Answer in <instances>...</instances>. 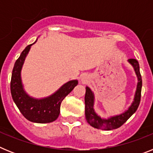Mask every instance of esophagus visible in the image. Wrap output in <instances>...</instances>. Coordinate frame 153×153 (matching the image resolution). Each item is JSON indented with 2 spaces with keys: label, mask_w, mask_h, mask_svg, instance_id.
<instances>
[{
  "label": "esophagus",
  "mask_w": 153,
  "mask_h": 153,
  "mask_svg": "<svg viewBox=\"0 0 153 153\" xmlns=\"http://www.w3.org/2000/svg\"><path fill=\"white\" fill-rule=\"evenodd\" d=\"M88 76H87V75H86V74H83V75H81L80 76V80L82 83H86L87 81H88Z\"/></svg>",
  "instance_id": "obj_1"
}]
</instances>
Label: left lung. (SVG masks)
Listing matches in <instances>:
<instances>
[{
  "mask_svg": "<svg viewBox=\"0 0 153 153\" xmlns=\"http://www.w3.org/2000/svg\"><path fill=\"white\" fill-rule=\"evenodd\" d=\"M128 63L133 67L136 75L137 76L138 83L136 86V90L135 92L134 99L128 107L126 110L123 113L118 115L112 116L108 118H102L96 113L94 109V102L95 97L94 93L89 86H86V94H85V117L89 124L96 129H102V130H112L117 129L123 124L125 123L129 120L140 105V98H141L142 90V76L140 71V64L136 59H129L127 60Z\"/></svg>",
  "mask_w": 153,
  "mask_h": 153,
  "instance_id": "8db88e82",
  "label": "left lung"
}]
</instances>
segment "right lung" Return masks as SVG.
Listing matches in <instances>:
<instances>
[{
	"label": "right lung",
	"mask_w": 153,
	"mask_h": 153,
	"mask_svg": "<svg viewBox=\"0 0 153 153\" xmlns=\"http://www.w3.org/2000/svg\"><path fill=\"white\" fill-rule=\"evenodd\" d=\"M36 40L37 39L33 44ZM33 44L28 45L22 51L21 56L14 63L10 81V92L13 102L27 120L36 123H49L58 118L62 101L78 84V80L68 81L49 97L40 99L30 97L24 88L21 70L26 56Z\"/></svg>",
	"instance_id": "right-lung-1"
}]
</instances>
